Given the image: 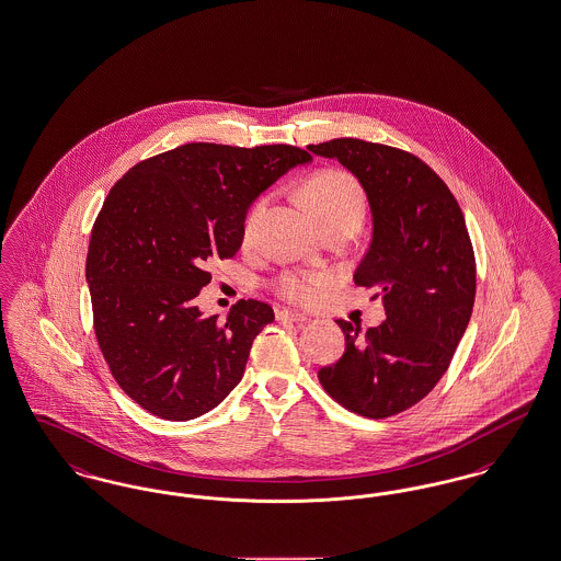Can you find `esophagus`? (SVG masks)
<instances>
[{
  "label": "esophagus",
  "instance_id": "34e87169",
  "mask_svg": "<svg viewBox=\"0 0 561 561\" xmlns=\"http://www.w3.org/2000/svg\"><path fill=\"white\" fill-rule=\"evenodd\" d=\"M277 321L302 323V321H307V316H305V313H298V311H293V309H282V311L277 313Z\"/></svg>",
  "mask_w": 561,
  "mask_h": 561
}]
</instances>
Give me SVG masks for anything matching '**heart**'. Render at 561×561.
I'll list each match as a JSON object with an SVG mask.
<instances>
[{
	"label": "heart",
	"instance_id": "obj_1",
	"mask_svg": "<svg viewBox=\"0 0 561 561\" xmlns=\"http://www.w3.org/2000/svg\"><path fill=\"white\" fill-rule=\"evenodd\" d=\"M302 197L311 213L318 216L323 225L336 220H353L362 225L366 216V193L357 179L345 170H323L307 181L302 188ZM265 199H259L245 218L243 240H254L261 218L265 214ZM332 282L330 273H284L275 282V290L296 305H311L318 300L321 290Z\"/></svg>",
	"mask_w": 561,
	"mask_h": 561
}]
</instances>
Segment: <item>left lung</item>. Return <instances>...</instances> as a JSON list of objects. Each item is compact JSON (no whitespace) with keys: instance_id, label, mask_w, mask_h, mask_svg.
Here are the masks:
<instances>
[{"instance_id":"8db88e82","label":"left lung","mask_w":561,"mask_h":561,"mask_svg":"<svg viewBox=\"0 0 561 561\" xmlns=\"http://www.w3.org/2000/svg\"><path fill=\"white\" fill-rule=\"evenodd\" d=\"M351 170L368 195L373 243L357 286L382 296L376 328L339 320L343 357L318 373L348 412L387 419L431 393L448 370L476 302V254L453 191L416 156L359 138L309 145Z\"/></svg>"}]
</instances>
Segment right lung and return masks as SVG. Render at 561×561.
Listing matches in <instances>:
<instances>
[{"label":"right lung","instance_id":"add662e5","mask_svg":"<svg viewBox=\"0 0 561 561\" xmlns=\"http://www.w3.org/2000/svg\"><path fill=\"white\" fill-rule=\"evenodd\" d=\"M311 156L293 145L188 142L138 161L94 220L85 279L94 334L122 391L165 421H191L240 382L250 347L275 320L240 300L227 320L195 305L208 263L233 259L250 204Z\"/></svg>","mask_w":561,"mask_h":561}]
</instances>
